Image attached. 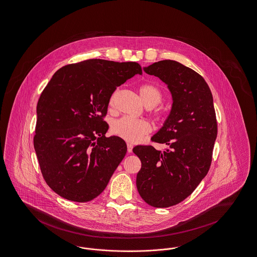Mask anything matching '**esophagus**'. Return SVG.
<instances>
[{
	"instance_id": "34e87169",
	"label": "esophagus",
	"mask_w": 257,
	"mask_h": 257,
	"mask_svg": "<svg viewBox=\"0 0 257 257\" xmlns=\"http://www.w3.org/2000/svg\"><path fill=\"white\" fill-rule=\"evenodd\" d=\"M126 146H127V152H128V153H132V152H133V148H134L133 144L127 143V144H126Z\"/></svg>"
}]
</instances>
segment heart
Returning a JSON list of instances; mask_svg holds the SVG:
<instances>
[{
    "label": "heart",
    "instance_id": "1",
    "mask_svg": "<svg viewBox=\"0 0 257 257\" xmlns=\"http://www.w3.org/2000/svg\"><path fill=\"white\" fill-rule=\"evenodd\" d=\"M139 92L142 100L148 107H154L164 98V93L162 89L159 86L152 84L142 85L139 87ZM115 93L110 98V105H113ZM153 115L158 120L163 119L165 117V111L163 109H160L154 112ZM111 132L114 136L120 137L127 142L137 143L151 132V125L147 120L122 117L119 120L113 121L111 125Z\"/></svg>",
    "mask_w": 257,
    "mask_h": 257
}]
</instances>
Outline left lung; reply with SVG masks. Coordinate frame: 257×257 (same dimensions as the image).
<instances>
[{
	"label": "left lung",
	"mask_w": 257,
	"mask_h": 257,
	"mask_svg": "<svg viewBox=\"0 0 257 257\" xmlns=\"http://www.w3.org/2000/svg\"><path fill=\"white\" fill-rule=\"evenodd\" d=\"M144 70L168 85L173 103L164 126L151 138L169 147L164 152L151 145L133 150L141 161L137 187L148 205L169 207L184 201L208 172L216 115L209 86L193 69L168 59Z\"/></svg>",
	"instance_id": "8db88e82"
}]
</instances>
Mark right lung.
Wrapping results in <instances>:
<instances>
[{"instance_id": "1", "label": "right lung", "mask_w": 257, "mask_h": 257, "mask_svg": "<svg viewBox=\"0 0 257 257\" xmlns=\"http://www.w3.org/2000/svg\"><path fill=\"white\" fill-rule=\"evenodd\" d=\"M141 73L137 62L87 59L57 70L42 91L35 151L45 181L60 197L85 203L106 188L126 153L121 138L105 137L109 101Z\"/></svg>"}]
</instances>
